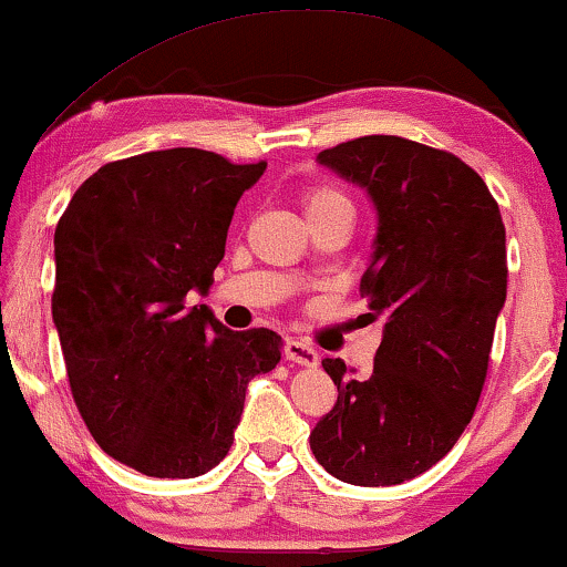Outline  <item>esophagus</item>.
Wrapping results in <instances>:
<instances>
[{
	"instance_id": "34e87169",
	"label": "esophagus",
	"mask_w": 567,
	"mask_h": 567,
	"mask_svg": "<svg viewBox=\"0 0 567 567\" xmlns=\"http://www.w3.org/2000/svg\"><path fill=\"white\" fill-rule=\"evenodd\" d=\"M284 353H286V361L299 363V367H317V363H320V355H317L315 348L301 343V340H289Z\"/></svg>"
}]
</instances>
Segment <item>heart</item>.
I'll return each mask as SVG.
<instances>
[{"mask_svg":"<svg viewBox=\"0 0 567 567\" xmlns=\"http://www.w3.org/2000/svg\"><path fill=\"white\" fill-rule=\"evenodd\" d=\"M336 204H348V200L332 188H312L305 193V214L307 216L322 212V208H328V206H336Z\"/></svg>","mask_w":567,"mask_h":567,"instance_id":"obj_1","label":"heart"}]
</instances>
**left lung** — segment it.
Listing matches in <instances>:
<instances>
[{"label":"left lung","instance_id":"obj_1","mask_svg":"<svg viewBox=\"0 0 567 567\" xmlns=\"http://www.w3.org/2000/svg\"><path fill=\"white\" fill-rule=\"evenodd\" d=\"M317 162L374 204L361 297L382 343L369 377L322 359L338 402L309 446L343 483L400 485L444 460L475 413L506 305V227L483 177L433 146L361 136Z\"/></svg>","mask_w":567,"mask_h":567}]
</instances>
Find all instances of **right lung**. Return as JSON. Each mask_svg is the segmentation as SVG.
I'll use <instances>...</instances> for the list:
<instances>
[{
  "label": "right lung",
  "instance_id": "right-lung-1",
  "mask_svg": "<svg viewBox=\"0 0 567 567\" xmlns=\"http://www.w3.org/2000/svg\"><path fill=\"white\" fill-rule=\"evenodd\" d=\"M266 162L177 146L107 162L53 235L51 309L69 386L105 454L150 477L206 475L227 456L252 377L281 336L235 332L206 305L235 206Z\"/></svg>",
  "mask_w": 567,
  "mask_h": 567
}]
</instances>
